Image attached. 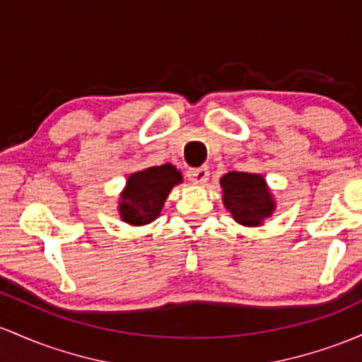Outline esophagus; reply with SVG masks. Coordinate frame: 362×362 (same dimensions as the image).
<instances>
[{
    "instance_id": "esophagus-1",
    "label": "esophagus",
    "mask_w": 362,
    "mask_h": 362,
    "mask_svg": "<svg viewBox=\"0 0 362 362\" xmlns=\"http://www.w3.org/2000/svg\"><path fill=\"white\" fill-rule=\"evenodd\" d=\"M189 180L196 185H204L209 178V172L206 166H201V168H190L187 172Z\"/></svg>"
}]
</instances>
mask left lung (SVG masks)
<instances>
[{"instance_id": "1", "label": "left lung", "mask_w": 362, "mask_h": 362, "mask_svg": "<svg viewBox=\"0 0 362 362\" xmlns=\"http://www.w3.org/2000/svg\"><path fill=\"white\" fill-rule=\"evenodd\" d=\"M221 199L233 220L244 226H259L276 209V201L263 175L228 172L220 178Z\"/></svg>"}]
</instances>
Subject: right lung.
<instances>
[{"instance_id":"add662e5","label":"right lung","mask_w":362,"mask_h":362,"mask_svg":"<svg viewBox=\"0 0 362 362\" xmlns=\"http://www.w3.org/2000/svg\"><path fill=\"white\" fill-rule=\"evenodd\" d=\"M182 182L184 177L180 170L175 168L172 163L130 173L117 206L123 223L132 226L153 223L160 216L172 189Z\"/></svg>"}]
</instances>
